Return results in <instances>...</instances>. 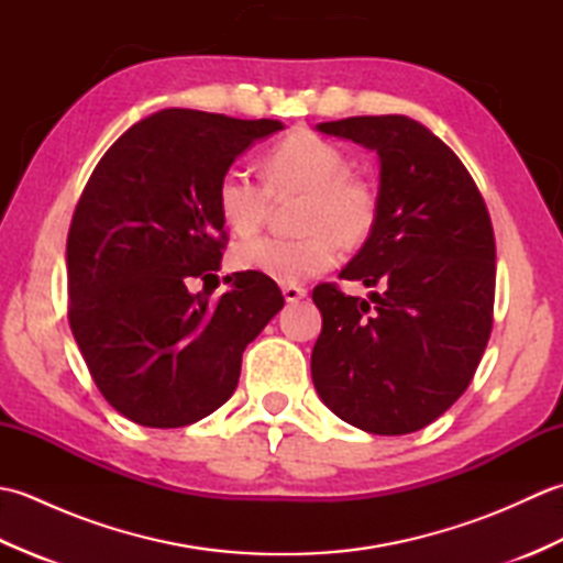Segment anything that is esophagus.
<instances>
[{"instance_id": "esophagus-1", "label": "esophagus", "mask_w": 563, "mask_h": 563, "mask_svg": "<svg viewBox=\"0 0 563 563\" xmlns=\"http://www.w3.org/2000/svg\"><path fill=\"white\" fill-rule=\"evenodd\" d=\"M283 297L285 302H300L302 297H307V290L302 285H283Z\"/></svg>"}]
</instances>
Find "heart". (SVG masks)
I'll return each mask as SVG.
<instances>
[{
  "label": "heart",
  "instance_id": "obj_1",
  "mask_svg": "<svg viewBox=\"0 0 563 563\" xmlns=\"http://www.w3.org/2000/svg\"><path fill=\"white\" fill-rule=\"evenodd\" d=\"M266 184L242 169L224 172L218 186V210L234 234H254L268 214L271 196L302 194L297 236H258L234 249L239 271L258 273L275 283L295 285L329 271L341 244L361 246L373 234L379 214L375 186L351 174L339 145L309 130H295L266 154Z\"/></svg>",
  "mask_w": 563,
  "mask_h": 563
}]
</instances>
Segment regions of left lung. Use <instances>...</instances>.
<instances>
[{
  "mask_svg": "<svg viewBox=\"0 0 563 563\" xmlns=\"http://www.w3.org/2000/svg\"><path fill=\"white\" fill-rule=\"evenodd\" d=\"M317 130L379 159L377 224L341 271L379 292H369V310L336 285H317L314 387L365 433H413L462 397L492 336V220L457 154L418 121L357 115Z\"/></svg>",
  "mask_w": 563,
  "mask_h": 563,
  "instance_id": "8db88e82",
  "label": "left lung"
}]
</instances>
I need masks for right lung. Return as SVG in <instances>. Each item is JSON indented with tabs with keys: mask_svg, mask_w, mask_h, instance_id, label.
Listing matches in <instances>:
<instances>
[{
	"mask_svg": "<svg viewBox=\"0 0 563 563\" xmlns=\"http://www.w3.org/2000/svg\"><path fill=\"white\" fill-rule=\"evenodd\" d=\"M280 121L164 109L93 169L67 236L69 329L97 387L147 428H181L232 397L242 353L285 300L266 275L232 273L218 300L188 290L220 271L218 186Z\"/></svg>",
	"mask_w": 563,
	"mask_h": 563,
	"instance_id": "obj_1",
	"label": "right lung"
}]
</instances>
